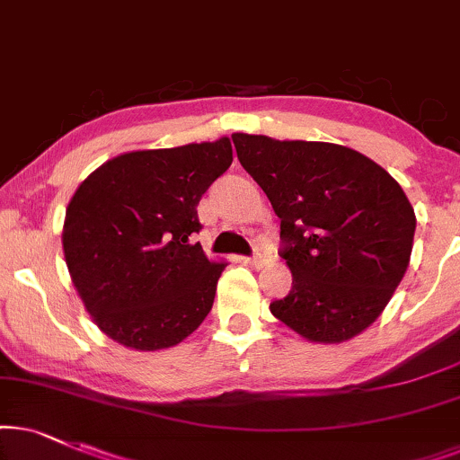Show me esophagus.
Wrapping results in <instances>:
<instances>
[{
    "mask_svg": "<svg viewBox=\"0 0 460 460\" xmlns=\"http://www.w3.org/2000/svg\"><path fill=\"white\" fill-rule=\"evenodd\" d=\"M269 262V254H267V250L262 248V246H256V250H254V256L252 259H250V265H252L254 269H261V267H265Z\"/></svg>",
    "mask_w": 460,
    "mask_h": 460,
    "instance_id": "esophagus-1",
    "label": "esophagus"
}]
</instances>
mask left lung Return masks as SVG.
Masks as SVG:
<instances>
[{
    "label": "left lung",
    "mask_w": 460,
    "mask_h": 460,
    "mask_svg": "<svg viewBox=\"0 0 460 460\" xmlns=\"http://www.w3.org/2000/svg\"><path fill=\"white\" fill-rule=\"evenodd\" d=\"M237 159L278 214L292 290L271 314L311 342H345L376 322L406 273L416 217L403 189L334 143L235 132Z\"/></svg>",
    "instance_id": "1"
}]
</instances>
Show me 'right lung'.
Wrapping results in <instances>:
<instances>
[{
  "label": "right lung",
  "mask_w": 460,
  "mask_h": 460,
  "mask_svg": "<svg viewBox=\"0 0 460 460\" xmlns=\"http://www.w3.org/2000/svg\"><path fill=\"white\" fill-rule=\"evenodd\" d=\"M234 162L231 140L130 151L96 168L66 206L63 252L92 322L134 351L179 345L210 314L225 261L191 235L198 204Z\"/></svg>",
  "instance_id": "right-lung-1"
}]
</instances>
